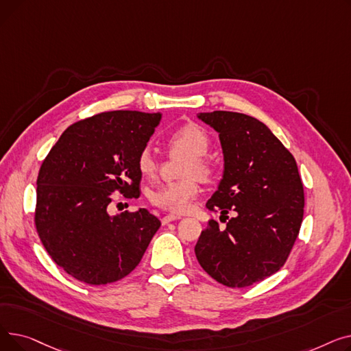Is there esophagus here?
Wrapping results in <instances>:
<instances>
[{
  "mask_svg": "<svg viewBox=\"0 0 351 351\" xmlns=\"http://www.w3.org/2000/svg\"><path fill=\"white\" fill-rule=\"evenodd\" d=\"M180 216H176V215H166L165 217H162V225H168L171 222H173V220H179Z\"/></svg>",
  "mask_w": 351,
  "mask_h": 351,
  "instance_id": "1",
  "label": "esophagus"
}]
</instances>
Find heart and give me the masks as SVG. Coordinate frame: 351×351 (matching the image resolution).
Masks as SVG:
<instances>
[{
	"mask_svg": "<svg viewBox=\"0 0 351 351\" xmlns=\"http://www.w3.org/2000/svg\"><path fill=\"white\" fill-rule=\"evenodd\" d=\"M168 143L173 149H179L191 155V162L186 166L185 176H199L208 179L212 175L209 162L204 158L210 149V139L206 131L196 123H185L168 136ZM139 172L149 178L156 172V159L149 149H143L138 156ZM199 188L193 179L173 182L163 185L151 195L152 204L169 212L182 213L188 210L191 202L197 196Z\"/></svg>",
	"mask_w": 351,
	"mask_h": 351,
	"instance_id": "obj_1",
	"label": "heart"
}]
</instances>
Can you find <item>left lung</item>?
I'll return each instance as SVG.
<instances>
[{
	"mask_svg": "<svg viewBox=\"0 0 351 351\" xmlns=\"http://www.w3.org/2000/svg\"><path fill=\"white\" fill-rule=\"evenodd\" d=\"M197 119L219 134L223 175L206 208L228 217L210 220L195 246L196 259L228 287H246L279 271L298 239L304 208L296 160L253 117L213 110Z\"/></svg>",
	"mask_w": 351,
	"mask_h": 351,
	"instance_id": "1",
	"label": "left lung"
}]
</instances>
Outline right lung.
<instances>
[{
    "label": "right lung",
    "instance_id": "right-lung-1",
    "mask_svg": "<svg viewBox=\"0 0 351 351\" xmlns=\"http://www.w3.org/2000/svg\"><path fill=\"white\" fill-rule=\"evenodd\" d=\"M162 114L112 110L71 125L36 179L35 226L52 261L88 285L117 282L141 262L159 219L146 209L110 215L114 192L136 196L138 156Z\"/></svg>",
    "mask_w": 351,
    "mask_h": 351
}]
</instances>
